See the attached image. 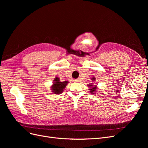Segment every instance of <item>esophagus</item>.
Listing matches in <instances>:
<instances>
[{
	"label": "esophagus",
	"instance_id": "esophagus-1",
	"mask_svg": "<svg viewBox=\"0 0 148 148\" xmlns=\"http://www.w3.org/2000/svg\"><path fill=\"white\" fill-rule=\"evenodd\" d=\"M72 81H73V82H78V80L77 79H73Z\"/></svg>",
	"mask_w": 148,
	"mask_h": 148
}]
</instances>
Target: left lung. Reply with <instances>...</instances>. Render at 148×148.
Here are the masks:
<instances>
[{
    "label": "left lung",
    "instance_id": "8db88e82",
    "mask_svg": "<svg viewBox=\"0 0 148 148\" xmlns=\"http://www.w3.org/2000/svg\"><path fill=\"white\" fill-rule=\"evenodd\" d=\"M91 80L92 81H95L96 80V78H95V77H93L92 78H91ZM88 87L89 88H90V89H89V91H90V92L91 93H93L94 94V92H95L96 91H97V86L96 85H95L94 84V83H91V84H89L88 85Z\"/></svg>",
    "mask_w": 148,
    "mask_h": 148
}]
</instances>
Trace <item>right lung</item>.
Returning <instances> with one entry per match:
<instances>
[{
    "instance_id": "obj_1",
    "label": "right lung",
    "mask_w": 148,
    "mask_h": 148,
    "mask_svg": "<svg viewBox=\"0 0 148 148\" xmlns=\"http://www.w3.org/2000/svg\"><path fill=\"white\" fill-rule=\"evenodd\" d=\"M69 82H62L60 81V79L58 77H56L53 80V84L51 86L52 92L57 95H60L64 91V89L66 87Z\"/></svg>"
}]
</instances>
